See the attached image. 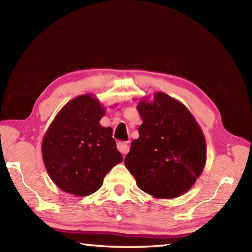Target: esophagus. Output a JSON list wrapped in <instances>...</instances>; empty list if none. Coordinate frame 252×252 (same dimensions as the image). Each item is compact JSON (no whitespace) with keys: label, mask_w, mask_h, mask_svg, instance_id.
Here are the masks:
<instances>
[{"label":"esophagus","mask_w":252,"mask_h":252,"mask_svg":"<svg viewBox=\"0 0 252 252\" xmlns=\"http://www.w3.org/2000/svg\"><path fill=\"white\" fill-rule=\"evenodd\" d=\"M117 146H118V149H119V152L122 155H126L130 151V146H129V144H127V142H118Z\"/></svg>","instance_id":"34e87169"}]
</instances>
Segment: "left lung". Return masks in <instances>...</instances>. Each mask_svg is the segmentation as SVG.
I'll return each mask as SVG.
<instances>
[{"label":"left lung","mask_w":252,"mask_h":252,"mask_svg":"<svg viewBox=\"0 0 252 252\" xmlns=\"http://www.w3.org/2000/svg\"><path fill=\"white\" fill-rule=\"evenodd\" d=\"M140 136L126 156L138 189L158 199L185 194L202 173L207 159L203 133L191 112L165 93L137 104Z\"/></svg>","instance_id":"left-lung-1"}]
</instances>
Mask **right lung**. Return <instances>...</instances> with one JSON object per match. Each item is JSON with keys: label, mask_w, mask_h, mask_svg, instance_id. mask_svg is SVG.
<instances>
[{"label": "right lung", "mask_w": 252, "mask_h": 252, "mask_svg": "<svg viewBox=\"0 0 252 252\" xmlns=\"http://www.w3.org/2000/svg\"><path fill=\"white\" fill-rule=\"evenodd\" d=\"M106 108L91 94L63 107L42 140V157L51 180L63 191L84 197L103 185L122 161L110 126H100Z\"/></svg>", "instance_id": "obj_1"}]
</instances>
